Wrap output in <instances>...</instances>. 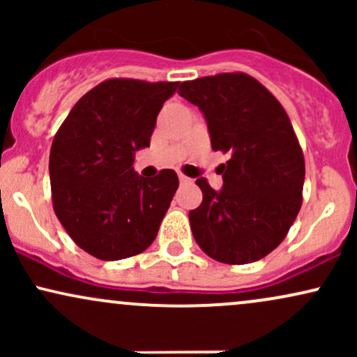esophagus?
Returning a JSON list of instances; mask_svg holds the SVG:
<instances>
[{
	"instance_id": "esophagus-1",
	"label": "esophagus",
	"mask_w": 357,
	"mask_h": 357,
	"mask_svg": "<svg viewBox=\"0 0 357 357\" xmlns=\"http://www.w3.org/2000/svg\"><path fill=\"white\" fill-rule=\"evenodd\" d=\"M179 181H181L183 184H188V183H191V179L188 178V176H184V174L179 173Z\"/></svg>"
}]
</instances>
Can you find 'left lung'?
Here are the masks:
<instances>
[{
    "label": "left lung",
    "mask_w": 357,
    "mask_h": 357,
    "mask_svg": "<svg viewBox=\"0 0 357 357\" xmlns=\"http://www.w3.org/2000/svg\"><path fill=\"white\" fill-rule=\"evenodd\" d=\"M178 93L204 114L213 151L230 154L218 167L220 191L196 179L203 202L190 211L192 236L221 264L260 260L282 243L302 204L305 162L290 119L243 72L183 82Z\"/></svg>",
    "instance_id": "8db88e82"
}]
</instances>
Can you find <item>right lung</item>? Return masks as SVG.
<instances>
[{"instance_id": "add662e5", "label": "right lung", "mask_w": 357, "mask_h": 357, "mask_svg": "<svg viewBox=\"0 0 357 357\" xmlns=\"http://www.w3.org/2000/svg\"><path fill=\"white\" fill-rule=\"evenodd\" d=\"M179 82L109 79L89 90L56 130L50 149L56 218L82 250L112 261L153 243L179 186L173 169L134 171L159 110Z\"/></svg>"}]
</instances>
